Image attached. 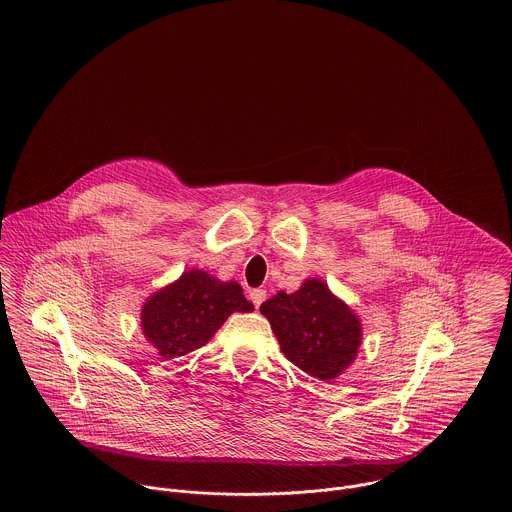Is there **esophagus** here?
<instances>
[{
    "instance_id": "obj_1",
    "label": "esophagus",
    "mask_w": 512,
    "mask_h": 512,
    "mask_svg": "<svg viewBox=\"0 0 512 512\" xmlns=\"http://www.w3.org/2000/svg\"><path fill=\"white\" fill-rule=\"evenodd\" d=\"M249 299H251V303H253L255 307H259V305L267 299V291H265V289H251V291H249Z\"/></svg>"
}]
</instances>
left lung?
<instances>
[{"label":"left lung","mask_w":512,"mask_h":512,"mask_svg":"<svg viewBox=\"0 0 512 512\" xmlns=\"http://www.w3.org/2000/svg\"><path fill=\"white\" fill-rule=\"evenodd\" d=\"M281 352L319 380L342 374L362 344V321L321 279H305L295 293L279 291L261 305Z\"/></svg>","instance_id":"8db88e82"}]
</instances>
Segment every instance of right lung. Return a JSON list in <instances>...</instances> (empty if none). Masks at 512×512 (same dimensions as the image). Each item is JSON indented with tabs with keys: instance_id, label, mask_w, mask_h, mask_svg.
Listing matches in <instances>:
<instances>
[{
	"instance_id": "1",
	"label": "right lung",
	"mask_w": 512,
	"mask_h": 512,
	"mask_svg": "<svg viewBox=\"0 0 512 512\" xmlns=\"http://www.w3.org/2000/svg\"><path fill=\"white\" fill-rule=\"evenodd\" d=\"M233 311H253L243 287L193 269L146 299L140 323L158 356L173 360L205 346Z\"/></svg>"
}]
</instances>
